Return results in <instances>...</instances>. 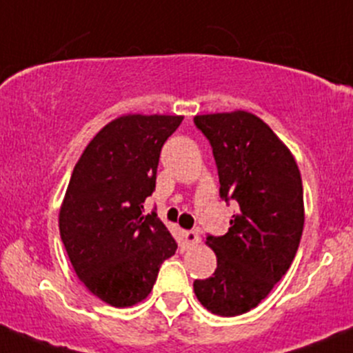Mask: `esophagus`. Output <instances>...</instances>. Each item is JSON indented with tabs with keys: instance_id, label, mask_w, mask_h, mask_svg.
<instances>
[{
	"instance_id": "1",
	"label": "esophagus",
	"mask_w": 353,
	"mask_h": 353,
	"mask_svg": "<svg viewBox=\"0 0 353 353\" xmlns=\"http://www.w3.org/2000/svg\"><path fill=\"white\" fill-rule=\"evenodd\" d=\"M183 236H184L185 245H188V246H194V245H197V243L201 241L199 234H197L196 231H191V230H189V231H184Z\"/></svg>"
}]
</instances>
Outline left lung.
Masks as SVG:
<instances>
[{
	"label": "left lung",
	"mask_w": 353,
	"mask_h": 353,
	"mask_svg": "<svg viewBox=\"0 0 353 353\" xmlns=\"http://www.w3.org/2000/svg\"><path fill=\"white\" fill-rule=\"evenodd\" d=\"M194 125L212 147L221 199L238 204L228 233L208 234L218 266L194 281V293L214 315H243L266 298L296 254L305 221L300 170L256 115H196Z\"/></svg>",
	"instance_id": "obj_1"
}]
</instances>
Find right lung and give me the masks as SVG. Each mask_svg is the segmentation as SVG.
<instances>
[{
    "label": "right lung",
    "instance_id": "1",
    "mask_svg": "<svg viewBox=\"0 0 353 353\" xmlns=\"http://www.w3.org/2000/svg\"><path fill=\"white\" fill-rule=\"evenodd\" d=\"M177 115H123L103 127L73 169L60 209V236L80 281L112 307L149 295L159 268L177 250L156 209L161 149Z\"/></svg>",
    "mask_w": 353,
    "mask_h": 353
}]
</instances>
